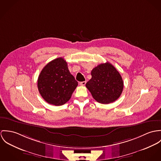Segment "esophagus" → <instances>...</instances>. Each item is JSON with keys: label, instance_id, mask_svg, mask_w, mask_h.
Wrapping results in <instances>:
<instances>
[{"label": "esophagus", "instance_id": "obj_1", "mask_svg": "<svg viewBox=\"0 0 161 161\" xmlns=\"http://www.w3.org/2000/svg\"><path fill=\"white\" fill-rule=\"evenodd\" d=\"M86 81H81V82H80V85L81 86H85V85H86Z\"/></svg>", "mask_w": 161, "mask_h": 161}]
</instances>
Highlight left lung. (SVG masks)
I'll return each instance as SVG.
<instances>
[{"label": "left lung", "mask_w": 161, "mask_h": 161, "mask_svg": "<svg viewBox=\"0 0 161 161\" xmlns=\"http://www.w3.org/2000/svg\"><path fill=\"white\" fill-rule=\"evenodd\" d=\"M92 78L86 84L93 98L98 103L107 104L115 101L124 89L122 78L110 63L101 64L91 71Z\"/></svg>", "instance_id": "left-lung-1"}]
</instances>
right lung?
<instances>
[{
  "mask_svg": "<svg viewBox=\"0 0 161 161\" xmlns=\"http://www.w3.org/2000/svg\"><path fill=\"white\" fill-rule=\"evenodd\" d=\"M78 82L70 73L67 62L59 57L49 62L40 73L37 88L49 104L62 106L71 98Z\"/></svg>",
  "mask_w": 161,
  "mask_h": 161,
  "instance_id": "1",
  "label": "right lung"
}]
</instances>
